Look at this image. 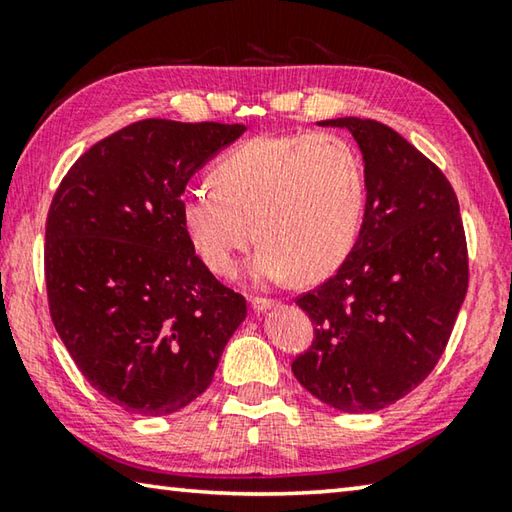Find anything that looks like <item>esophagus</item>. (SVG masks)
Listing matches in <instances>:
<instances>
[{
	"instance_id": "obj_1",
	"label": "esophagus",
	"mask_w": 512,
	"mask_h": 512,
	"mask_svg": "<svg viewBox=\"0 0 512 512\" xmlns=\"http://www.w3.org/2000/svg\"><path fill=\"white\" fill-rule=\"evenodd\" d=\"M250 305H253L255 311H266V309H271V307H277V305H280V302L273 300V298H253V300H250Z\"/></svg>"
}]
</instances>
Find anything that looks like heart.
Here are the masks:
<instances>
[{"mask_svg": "<svg viewBox=\"0 0 512 512\" xmlns=\"http://www.w3.org/2000/svg\"><path fill=\"white\" fill-rule=\"evenodd\" d=\"M210 187L185 192L180 216L198 257L216 275L237 273L241 253L262 241L264 280H325L357 244L366 214V171L334 133L262 135L212 171Z\"/></svg>", "mask_w": 512, "mask_h": 512, "instance_id": "obj_1", "label": "heart"}]
</instances>
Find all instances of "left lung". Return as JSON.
I'll return each mask as SVG.
<instances>
[{"label":"left lung","mask_w":512,"mask_h":512,"mask_svg":"<svg viewBox=\"0 0 512 512\" xmlns=\"http://www.w3.org/2000/svg\"><path fill=\"white\" fill-rule=\"evenodd\" d=\"M363 153L366 214L350 255L296 305L314 341L291 370L345 413H372L420 386L443 357L470 266L458 198L445 173L375 119L341 117Z\"/></svg>","instance_id":"1"}]
</instances>
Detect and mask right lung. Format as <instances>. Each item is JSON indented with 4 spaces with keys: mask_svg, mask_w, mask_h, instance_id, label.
Here are the masks:
<instances>
[{
    "mask_svg": "<svg viewBox=\"0 0 512 512\" xmlns=\"http://www.w3.org/2000/svg\"><path fill=\"white\" fill-rule=\"evenodd\" d=\"M241 124L142 119L72 164L45 230L49 314L92 388L124 411L169 415L212 384L246 298L194 253L189 178Z\"/></svg>",
    "mask_w": 512,
    "mask_h": 512,
    "instance_id": "1",
    "label": "right lung"
}]
</instances>
